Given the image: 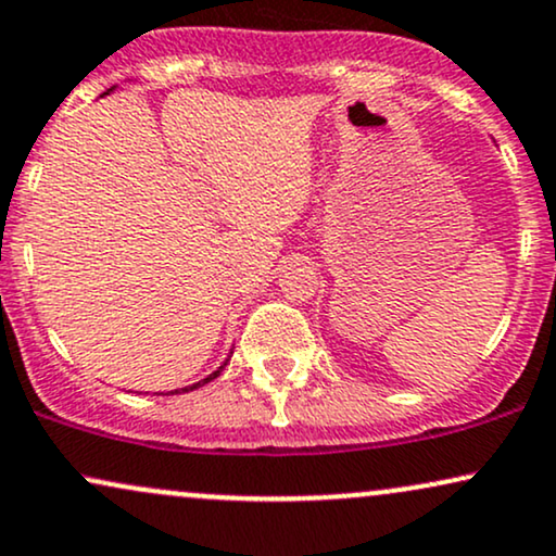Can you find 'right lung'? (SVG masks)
<instances>
[{
    "label": "right lung",
    "instance_id": "right-lung-1",
    "mask_svg": "<svg viewBox=\"0 0 556 556\" xmlns=\"http://www.w3.org/2000/svg\"><path fill=\"white\" fill-rule=\"evenodd\" d=\"M227 365V363H225ZM223 365V367H225ZM223 367H219V370H214L212 372V376L210 378H204V380H199V383H193V386H189V388H180V391H193V388H199V386H204V383H210V380H214V378H217L219 376V372H223ZM173 393H178V391H173Z\"/></svg>",
    "mask_w": 556,
    "mask_h": 556
}]
</instances>
